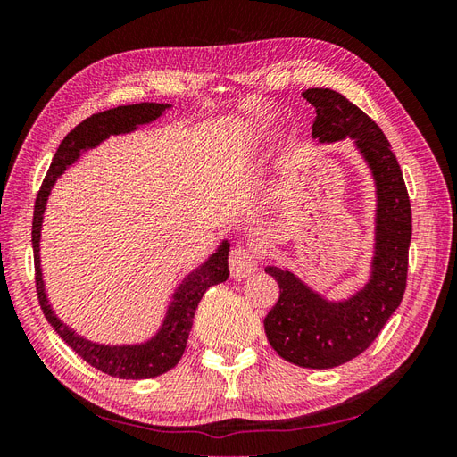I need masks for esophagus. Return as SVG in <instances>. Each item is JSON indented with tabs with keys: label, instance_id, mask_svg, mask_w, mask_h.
Listing matches in <instances>:
<instances>
[{
	"label": "esophagus",
	"instance_id": "obj_1",
	"mask_svg": "<svg viewBox=\"0 0 457 457\" xmlns=\"http://www.w3.org/2000/svg\"><path fill=\"white\" fill-rule=\"evenodd\" d=\"M257 262H259L257 253L252 250V247L237 245L228 255V267L234 278H245V276L255 272Z\"/></svg>",
	"mask_w": 457,
	"mask_h": 457
}]
</instances>
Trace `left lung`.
I'll list each match as a JSON object with an SVG mask.
<instances>
[{
	"label": "left lung",
	"instance_id": "1",
	"mask_svg": "<svg viewBox=\"0 0 457 457\" xmlns=\"http://www.w3.org/2000/svg\"><path fill=\"white\" fill-rule=\"evenodd\" d=\"M303 96L316 108L312 139H351L376 185V228L366 284L345 299H328L295 272L269 265L280 297L265 318L270 347L301 368L328 370L362 354L398 309L406 289L411 210L403 171L378 123L334 89Z\"/></svg>",
	"mask_w": 457,
	"mask_h": 457
}]
</instances>
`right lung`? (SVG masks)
I'll return each instance as SVG.
<instances>
[{
    "mask_svg": "<svg viewBox=\"0 0 457 457\" xmlns=\"http://www.w3.org/2000/svg\"><path fill=\"white\" fill-rule=\"evenodd\" d=\"M170 108L171 104L163 103L126 104L104 110V112L93 114L91 118L81 121L79 126L68 133L64 137V141L61 143L57 154H54L49 165L44 185H41L37 192L34 205L32 247L36 265V289L41 311H44L47 322L62 337L68 347H72V351H76L93 368L120 379L158 378L181 361L200 299L212 286L225 282L228 278V240L220 242L210 257L200 262L196 269H192L185 278L179 282L175 292L171 294L168 309H165L163 320L154 336L141 343L104 345L79 336L76 329L66 326L57 316V312L53 311L44 282V272H41V228H44V215L54 183L59 181L71 165H74L79 160L84 152L96 148L103 141H106L110 135L133 133L141 126L156 121L163 116L165 110Z\"/></svg>",
    "mask_w": 457,
    "mask_h": 457,
    "instance_id": "right-lung-1",
    "label": "right lung"
}]
</instances>
